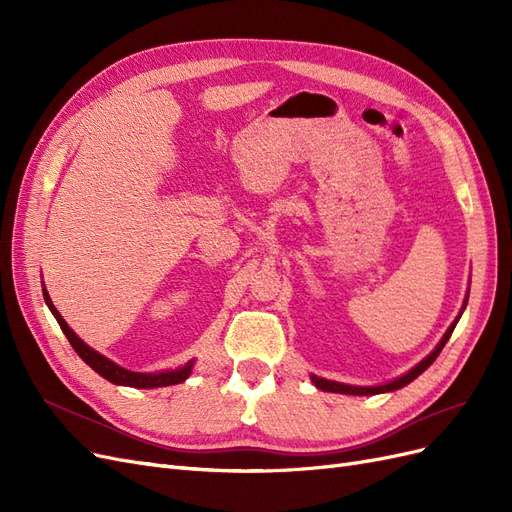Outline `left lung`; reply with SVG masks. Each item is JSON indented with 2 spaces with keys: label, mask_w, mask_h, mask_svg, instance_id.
<instances>
[{
  "label": "left lung",
  "mask_w": 512,
  "mask_h": 512,
  "mask_svg": "<svg viewBox=\"0 0 512 512\" xmlns=\"http://www.w3.org/2000/svg\"><path fill=\"white\" fill-rule=\"evenodd\" d=\"M466 305H468V294H466V299H463V305H461V312H459V316L453 320V324L451 327L446 329V333L442 335V339L438 342V346L433 348L425 359L418 363V365H414L410 371H406L404 376H399V378H395V380H391V382H386V384H378V386H354V384H344V382H335V380H327V378H320V376H309L312 378V382L316 384V389H320V391H327V393H342V395H380V393H391V391H397V389H401V386H406V384H410L414 378H418L423 374V371L438 359V354L442 352V348L446 346V342H448V337L453 335V331H455V327H457V322H459V318H461V314H463V309H466Z\"/></svg>",
  "instance_id": "1"
}]
</instances>
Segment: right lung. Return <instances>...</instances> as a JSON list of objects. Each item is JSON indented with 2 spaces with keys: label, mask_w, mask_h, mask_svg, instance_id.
Returning <instances> with one entry per match:
<instances>
[{
  "label": "right lung",
  "mask_w": 512,
  "mask_h": 512,
  "mask_svg": "<svg viewBox=\"0 0 512 512\" xmlns=\"http://www.w3.org/2000/svg\"><path fill=\"white\" fill-rule=\"evenodd\" d=\"M44 286V284H42ZM42 294H44V301L46 305H49L51 314L55 316V320L59 322L61 331H64V335L68 337L70 346L76 350V354L81 356V359L96 371V374H100L104 380L113 382V384H119V386H132V389H158V386H173V384H179V382H185L190 378L192 369H194V359L185 363L183 367H177V369H168V371H158V374H141V371H130L126 367L117 365L115 361L106 359L104 354H100L98 350H94L91 346H87L83 339L76 335L70 327L68 322L61 318V314L57 312V307L53 305L49 292H46V288H42Z\"/></svg>",
  "instance_id": "1"
}]
</instances>
